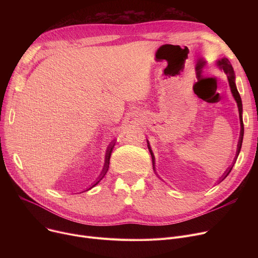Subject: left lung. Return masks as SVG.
Returning a JSON list of instances; mask_svg holds the SVG:
<instances>
[{
	"mask_svg": "<svg viewBox=\"0 0 258 258\" xmlns=\"http://www.w3.org/2000/svg\"><path fill=\"white\" fill-rule=\"evenodd\" d=\"M218 64H219V67H220V68H222V69L224 70V72L227 74L230 89H231V92H232V94H233V97H234V99L236 100L237 105H238L239 119H240V137H239V141H238V144H237V152H236V158H235V159H237V156H238V154H239V152H240V148H241L242 137H243V123H242V116H241V113H242V104H241V99H240L239 93H238V91H237V89H236V86H235V75H234V71H233V68H232L231 63H230V61H229L227 58H225V57H224V58H222L221 60H219V61H218ZM147 146H148V150H150L151 155H152L153 164H155V163H154V162H155V161H154V160H155V158H154L153 152H152V150H151L150 143H147ZM233 165H234V163H233ZM233 165H232L231 167H229V168L225 171V173L223 174V177L221 178V179H222V180H221V182H222V181L227 177V175L230 173V171L232 170Z\"/></svg>",
	"mask_w": 258,
	"mask_h": 258,
	"instance_id": "obj_1",
	"label": "left lung"
}]
</instances>
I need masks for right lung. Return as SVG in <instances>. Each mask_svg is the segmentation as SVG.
<instances>
[{
  "label": "right lung",
  "mask_w": 258,
  "mask_h": 258,
  "mask_svg": "<svg viewBox=\"0 0 258 258\" xmlns=\"http://www.w3.org/2000/svg\"><path fill=\"white\" fill-rule=\"evenodd\" d=\"M113 147H114V144H111V146L107 148L106 155H105V163H104V167H103V169H102V172H101V174H100V178H99V180H98L96 183H95L92 187H94L95 185H97V184L99 183V181L104 177L106 171L108 170V165H110V158H111V154H112V151H113ZM92 187H91V188H92ZM91 188H90V189H91Z\"/></svg>",
  "instance_id": "add662e5"
}]
</instances>
